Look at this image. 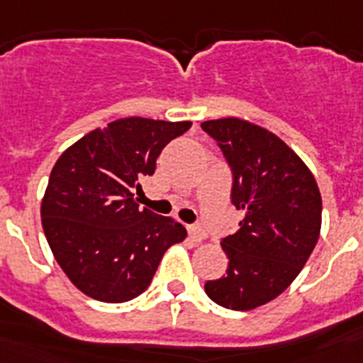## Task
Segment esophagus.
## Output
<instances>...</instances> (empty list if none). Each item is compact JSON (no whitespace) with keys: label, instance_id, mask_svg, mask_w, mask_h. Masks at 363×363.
<instances>
[{"label":"esophagus","instance_id":"1","mask_svg":"<svg viewBox=\"0 0 363 363\" xmlns=\"http://www.w3.org/2000/svg\"><path fill=\"white\" fill-rule=\"evenodd\" d=\"M187 230L192 242H201V240L207 238V233L200 225H189Z\"/></svg>","mask_w":363,"mask_h":363}]
</instances>
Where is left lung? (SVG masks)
<instances>
[{
    "label": "left lung",
    "mask_w": 363,
    "mask_h": 363,
    "mask_svg": "<svg viewBox=\"0 0 363 363\" xmlns=\"http://www.w3.org/2000/svg\"><path fill=\"white\" fill-rule=\"evenodd\" d=\"M233 171L230 201L245 213L221 240L227 274L205 284L218 306L251 311L274 300L300 274L318 242L322 196L309 167L277 134L240 118L201 123Z\"/></svg>",
    "instance_id": "obj_1"
}]
</instances>
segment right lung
Returning <instances> with one entry per match:
<instances>
[{
	"mask_svg": "<svg viewBox=\"0 0 363 363\" xmlns=\"http://www.w3.org/2000/svg\"><path fill=\"white\" fill-rule=\"evenodd\" d=\"M191 121L121 118L94 129L57 158L41 201L54 258L86 296L121 303L140 296L160 259L187 230L172 218L140 209L134 191L152 176L163 147Z\"/></svg>",
	"mask_w": 363,
	"mask_h": 363,
	"instance_id": "right-lung-1",
	"label": "right lung"
}]
</instances>
